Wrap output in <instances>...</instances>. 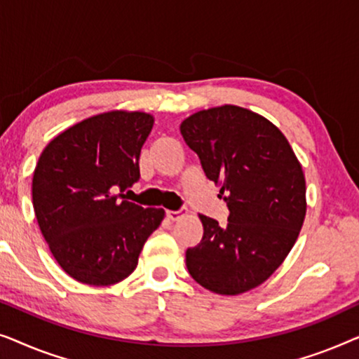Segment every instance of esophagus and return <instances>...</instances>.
<instances>
[{"label": "esophagus", "instance_id": "obj_1", "mask_svg": "<svg viewBox=\"0 0 359 359\" xmlns=\"http://www.w3.org/2000/svg\"><path fill=\"white\" fill-rule=\"evenodd\" d=\"M184 215V209H180V210H166V217L170 220H178L180 217H183Z\"/></svg>", "mask_w": 359, "mask_h": 359}]
</instances>
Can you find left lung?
I'll return each instance as SVG.
<instances>
[{
	"mask_svg": "<svg viewBox=\"0 0 359 359\" xmlns=\"http://www.w3.org/2000/svg\"><path fill=\"white\" fill-rule=\"evenodd\" d=\"M180 130L230 210L225 227L199 215L204 235L186 250V266L215 294L247 292L281 266L299 237L307 209L302 165L273 122L240 106L194 112Z\"/></svg>",
	"mask_w": 359,
	"mask_h": 359,
	"instance_id": "8db88e82",
	"label": "left lung"
}]
</instances>
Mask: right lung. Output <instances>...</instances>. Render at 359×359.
<instances>
[{"mask_svg": "<svg viewBox=\"0 0 359 359\" xmlns=\"http://www.w3.org/2000/svg\"><path fill=\"white\" fill-rule=\"evenodd\" d=\"M151 127L147 112H102L68 127L39 156L34 212L53 258L76 281L111 286L126 279L165 217L163 209H144L124 196L140 178Z\"/></svg>", "mask_w": 359, "mask_h": 359, "instance_id": "obj_1", "label": "right lung"}]
</instances>
